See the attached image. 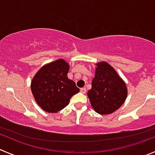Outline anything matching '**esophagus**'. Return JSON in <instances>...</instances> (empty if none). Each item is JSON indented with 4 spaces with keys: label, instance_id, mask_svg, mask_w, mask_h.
I'll list each match as a JSON object with an SVG mask.
<instances>
[{
    "label": "esophagus",
    "instance_id": "esophagus-1",
    "mask_svg": "<svg viewBox=\"0 0 155 155\" xmlns=\"http://www.w3.org/2000/svg\"><path fill=\"white\" fill-rule=\"evenodd\" d=\"M86 91H87V90L85 87H83L81 89V92L82 94H85V93H86Z\"/></svg>",
    "mask_w": 155,
    "mask_h": 155
}]
</instances>
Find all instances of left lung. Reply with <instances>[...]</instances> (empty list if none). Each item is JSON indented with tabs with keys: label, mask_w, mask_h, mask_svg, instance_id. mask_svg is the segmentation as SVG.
Masks as SVG:
<instances>
[{
	"label": "left lung",
	"mask_w": 155,
	"mask_h": 155,
	"mask_svg": "<svg viewBox=\"0 0 155 155\" xmlns=\"http://www.w3.org/2000/svg\"><path fill=\"white\" fill-rule=\"evenodd\" d=\"M128 95L126 83L107 61L96 64L95 76L87 92L91 107L101 115L111 114L124 104Z\"/></svg>",
	"instance_id": "obj_1"
}]
</instances>
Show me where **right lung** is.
Segmentation results:
<instances>
[{"instance_id":"1","label":"right lung","mask_w":155,"mask_h":155,"mask_svg":"<svg viewBox=\"0 0 155 155\" xmlns=\"http://www.w3.org/2000/svg\"><path fill=\"white\" fill-rule=\"evenodd\" d=\"M69 64L62 58L42 66L31 81V91L38 105L47 113H56L68 105L80 89L68 78Z\"/></svg>"}]
</instances>
